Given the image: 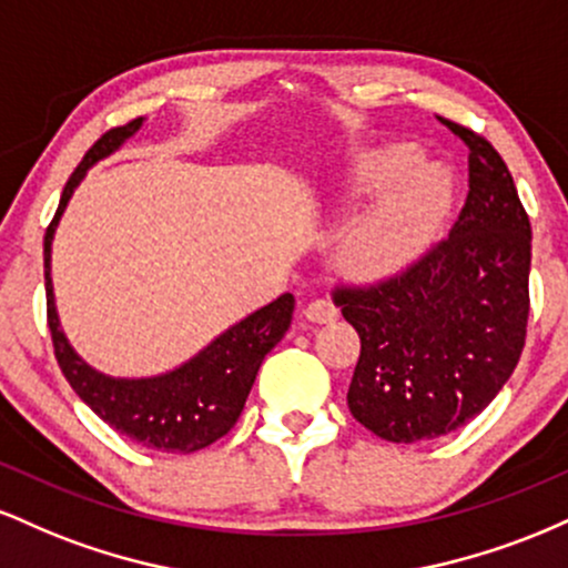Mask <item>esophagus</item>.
<instances>
[{
    "label": "esophagus",
    "mask_w": 568,
    "mask_h": 568,
    "mask_svg": "<svg viewBox=\"0 0 568 568\" xmlns=\"http://www.w3.org/2000/svg\"><path fill=\"white\" fill-rule=\"evenodd\" d=\"M304 317L310 323H334L338 317V310L328 298H315L304 306Z\"/></svg>",
    "instance_id": "obj_1"
}]
</instances>
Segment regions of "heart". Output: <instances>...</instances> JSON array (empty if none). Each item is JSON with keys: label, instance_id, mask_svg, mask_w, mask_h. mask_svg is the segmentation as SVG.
Returning <instances> with one entry per match:
<instances>
[{"label": "heart", "instance_id": "obj_1", "mask_svg": "<svg viewBox=\"0 0 568 568\" xmlns=\"http://www.w3.org/2000/svg\"><path fill=\"white\" fill-rule=\"evenodd\" d=\"M419 158L410 143H387L357 162L352 181L357 197L394 186L388 185L344 237L342 258L355 277L395 275L438 237L452 205V179L433 162L416 165Z\"/></svg>", "mask_w": 568, "mask_h": 568}]
</instances>
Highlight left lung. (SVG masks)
I'll return each mask as SVG.
<instances>
[{
    "label": "left lung",
    "instance_id": "8db88e82",
    "mask_svg": "<svg viewBox=\"0 0 568 568\" xmlns=\"http://www.w3.org/2000/svg\"><path fill=\"white\" fill-rule=\"evenodd\" d=\"M470 149V192L448 237L374 285H336L361 336L347 403L389 443L465 427L510 379L529 323L531 224L505 160L484 135L443 120Z\"/></svg>",
    "mask_w": 568,
    "mask_h": 568
}]
</instances>
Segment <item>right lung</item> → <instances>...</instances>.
Returning <instances> with one entry per match:
<instances>
[{"label": "right lung", "instance_id": "right-lung-1", "mask_svg": "<svg viewBox=\"0 0 568 568\" xmlns=\"http://www.w3.org/2000/svg\"><path fill=\"white\" fill-rule=\"evenodd\" d=\"M139 120L112 128L88 149L77 171L63 186L55 219L44 232V293H48V325L53 336L55 361L77 395L90 408L130 440L168 454H192L211 446L234 427L245 406V397L256 382L258 366L288 331L293 296L283 293L272 304L247 315L245 321L224 331L200 355L171 374L152 379H112L98 374L71 349L58 323L53 280H50V245L67 202L90 165L109 158L141 128Z\"/></svg>", "mask_w": 568, "mask_h": 568}]
</instances>
